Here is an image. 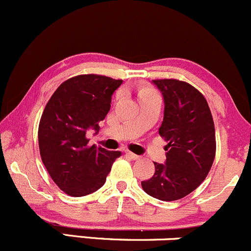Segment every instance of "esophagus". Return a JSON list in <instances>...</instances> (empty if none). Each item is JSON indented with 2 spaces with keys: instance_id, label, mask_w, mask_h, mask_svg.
<instances>
[{
  "instance_id": "1",
  "label": "esophagus",
  "mask_w": 251,
  "mask_h": 251,
  "mask_svg": "<svg viewBox=\"0 0 251 251\" xmlns=\"http://www.w3.org/2000/svg\"><path fill=\"white\" fill-rule=\"evenodd\" d=\"M125 155L128 156V157H131L132 159H139L140 158L139 155H136V153L131 152V151H128V150H125Z\"/></svg>"
}]
</instances>
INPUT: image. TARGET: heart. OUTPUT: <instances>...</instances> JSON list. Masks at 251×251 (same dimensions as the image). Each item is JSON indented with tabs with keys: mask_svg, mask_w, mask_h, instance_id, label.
Wrapping results in <instances>:
<instances>
[{
	"mask_svg": "<svg viewBox=\"0 0 251 251\" xmlns=\"http://www.w3.org/2000/svg\"><path fill=\"white\" fill-rule=\"evenodd\" d=\"M147 92H153V90L150 89V88H144V89L140 90V94H142V93H147Z\"/></svg>",
	"mask_w": 251,
	"mask_h": 251,
	"instance_id": "obj_1",
	"label": "heart"
}]
</instances>
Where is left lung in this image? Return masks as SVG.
Instances as JSON below:
<instances>
[{
	"mask_svg": "<svg viewBox=\"0 0 251 251\" xmlns=\"http://www.w3.org/2000/svg\"><path fill=\"white\" fill-rule=\"evenodd\" d=\"M162 93L164 115L159 134L168 142L166 163H155V174L142 181L145 193L162 201H174L192 193L205 180L216 156V133L203 95L186 82L153 79Z\"/></svg>",
	"mask_w": 251,
	"mask_h": 251,
	"instance_id": "obj_1",
	"label": "left lung"
}]
</instances>
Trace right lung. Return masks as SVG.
Masks as SVG:
<instances>
[{
  "label": "right lung",
  "instance_id": "add662e5",
  "mask_svg": "<svg viewBox=\"0 0 251 251\" xmlns=\"http://www.w3.org/2000/svg\"><path fill=\"white\" fill-rule=\"evenodd\" d=\"M121 79L100 75H79L63 82L41 115L38 140L40 156L52 180L71 197H84L106 182L120 151L89 147L85 133L100 130L112 95Z\"/></svg>",
  "mask_w": 251,
  "mask_h": 251
}]
</instances>
